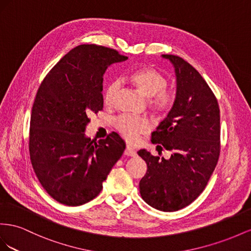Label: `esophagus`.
Wrapping results in <instances>:
<instances>
[{
	"label": "esophagus",
	"mask_w": 251,
	"mask_h": 251,
	"mask_svg": "<svg viewBox=\"0 0 251 251\" xmlns=\"http://www.w3.org/2000/svg\"><path fill=\"white\" fill-rule=\"evenodd\" d=\"M124 154L127 155V156H135V155H137V151H135V150L132 147L127 146L126 149H125V151H124Z\"/></svg>",
	"instance_id": "1"
}]
</instances>
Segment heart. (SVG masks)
Segmentation results:
<instances>
[{
  "instance_id": "1",
  "label": "heart",
  "mask_w": 251,
  "mask_h": 251,
  "mask_svg": "<svg viewBox=\"0 0 251 251\" xmlns=\"http://www.w3.org/2000/svg\"><path fill=\"white\" fill-rule=\"evenodd\" d=\"M128 80L138 89L140 94L150 99L151 108L157 113H167L173 108L175 102L173 92L165 88L167 78L159 70L144 66L134 69L128 75ZM120 88L119 81H112L105 90L104 104L111 106ZM116 128L119 133L128 142H137L142 134L150 130L148 121L142 118L124 116L118 119Z\"/></svg>"
}]
</instances>
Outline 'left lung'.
Listing matches in <instances>:
<instances>
[{
    "label": "left lung",
    "mask_w": 251,
    "mask_h": 251,
    "mask_svg": "<svg viewBox=\"0 0 251 251\" xmlns=\"http://www.w3.org/2000/svg\"><path fill=\"white\" fill-rule=\"evenodd\" d=\"M176 95L167 118L151 134L153 144L171 151L169 160L145 149L138 154L147 164L140 181L142 199L155 209L176 211L201 195L217 166L221 150L218 100L199 71L174 54ZM163 149V148H162Z\"/></svg>",
    "instance_id": "1"
}]
</instances>
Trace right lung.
Wrapping results in <instances>:
<instances>
[{"instance_id": "obj_1", "label": "right lung", "mask_w": 251, "mask_h": 251, "mask_svg": "<svg viewBox=\"0 0 251 251\" xmlns=\"http://www.w3.org/2000/svg\"><path fill=\"white\" fill-rule=\"evenodd\" d=\"M128 58L118 50L84 44L63 56L41 83L32 105L29 154L38 180L55 201L68 206L95 199L125 143L117 132L85 137L91 113L103 109V75Z\"/></svg>"}]
</instances>
